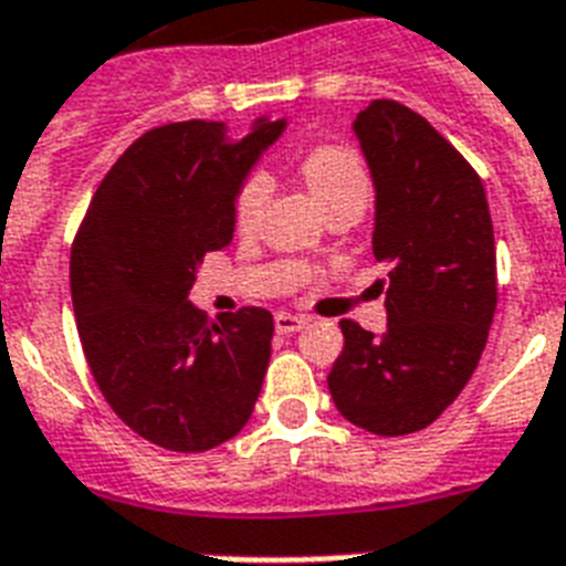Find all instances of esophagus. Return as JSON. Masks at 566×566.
Returning a JSON list of instances; mask_svg holds the SVG:
<instances>
[{"mask_svg": "<svg viewBox=\"0 0 566 566\" xmlns=\"http://www.w3.org/2000/svg\"><path fill=\"white\" fill-rule=\"evenodd\" d=\"M306 327V318L304 315H292V312H277L274 315V329L277 333H297V329H304Z\"/></svg>", "mask_w": 566, "mask_h": 566, "instance_id": "obj_1", "label": "esophagus"}]
</instances>
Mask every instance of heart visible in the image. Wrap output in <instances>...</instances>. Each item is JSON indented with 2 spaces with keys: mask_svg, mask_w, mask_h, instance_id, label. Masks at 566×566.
Masks as SVG:
<instances>
[{
  "mask_svg": "<svg viewBox=\"0 0 566 566\" xmlns=\"http://www.w3.org/2000/svg\"><path fill=\"white\" fill-rule=\"evenodd\" d=\"M301 178L312 198L324 207V212L333 210L345 201H368V171L365 163L350 146L342 143H321L312 146L301 157ZM271 178L254 171L242 180L237 198H233V228L239 237H254L262 224V212L269 205Z\"/></svg>",
  "mask_w": 566,
  "mask_h": 566,
  "instance_id": "b5f03b06",
  "label": "heart"
}]
</instances>
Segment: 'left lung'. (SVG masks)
Returning <instances> with one entry per match:
<instances>
[{
    "mask_svg": "<svg viewBox=\"0 0 566 566\" xmlns=\"http://www.w3.org/2000/svg\"><path fill=\"white\" fill-rule=\"evenodd\" d=\"M377 187L374 256L388 265L382 336L345 318L333 403L374 436H409L462 395L496 310V248L476 169L395 98L354 122ZM382 283V280H379Z\"/></svg>",
    "mask_w": 566,
    "mask_h": 566,
    "instance_id": "obj_1",
    "label": "left lung"
}]
</instances>
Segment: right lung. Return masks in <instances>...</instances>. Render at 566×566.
Wrapping results in <instances>:
<instances>
[{"label": "right lung", "mask_w": 566, "mask_h": 566, "mask_svg": "<svg viewBox=\"0 0 566 566\" xmlns=\"http://www.w3.org/2000/svg\"><path fill=\"white\" fill-rule=\"evenodd\" d=\"M286 122L242 143L221 122L146 130L113 163L70 256L72 310L111 409L171 453H205L245 427L269 368L274 318L242 306L210 321L189 304L198 265L233 239V198Z\"/></svg>", "instance_id": "add662e5"}]
</instances>
